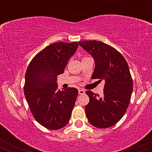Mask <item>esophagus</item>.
<instances>
[{"label": "esophagus", "instance_id": "34e87169", "mask_svg": "<svg viewBox=\"0 0 152 152\" xmlns=\"http://www.w3.org/2000/svg\"><path fill=\"white\" fill-rule=\"evenodd\" d=\"M85 93V91L83 89H78V94H83Z\"/></svg>", "mask_w": 152, "mask_h": 152}]
</instances>
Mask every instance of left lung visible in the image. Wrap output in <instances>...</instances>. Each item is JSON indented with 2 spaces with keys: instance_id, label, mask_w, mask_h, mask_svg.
<instances>
[{
  "instance_id": "8db88e82",
  "label": "left lung",
  "mask_w": 152,
  "mask_h": 152,
  "mask_svg": "<svg viewBox=\"0 0 152 152\" xmlns=\"http://www.w3.org/2000/svg\"><path fill=\"white\" fill-rule=\"evenodd\" d=\"M78 44L93 56L91 78L105 80L104 96L86 91L89 102L85 107L88 121L99 129L114 126L126 113L133 91V80L126 59L117 50L102 41H83Z\"/></svg>"
}]
</instances>
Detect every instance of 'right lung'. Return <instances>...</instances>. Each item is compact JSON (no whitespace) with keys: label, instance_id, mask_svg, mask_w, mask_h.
I'll return each instance as SVG.
<instances>
[{"label":"right lung","instance_id":"1","mask_svg":"<svg viewBox=\"0 0 152 152\" xmlns=\"http://www.w3.org/2000/svg\"><path fill=\"white\" fill-rule=\"evenodd\" d=\"M78 46L77 42L50 44L35 56L26 70V101L35 119L48 129H60L70 120L78 91L74 87L58 91L56 80Z\"/></svg>","mask_w":152,"mask_h":152}]
</instances>
